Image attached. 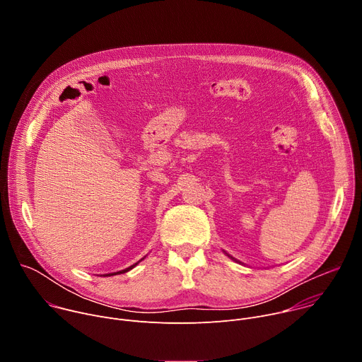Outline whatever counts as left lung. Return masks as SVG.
Listing matches in <instances>:
<instances>
[{"label": "left lung", "mask_w": 362, "mask_h": 362, "mask_svg": "<svg viewBox=\"0 0 362 362\" xmlns=\"http://www.w3.org/2000/svg\"><path fill=\"white\" fill-rule=\"evenodd\" d=\"M230 257H232V256H230ZM232 259H233V261H236V259H235V257H232ZM236 262H239V261H236Z\"/></svg>", "instance_id": "left-lung-1"}]
</instances>
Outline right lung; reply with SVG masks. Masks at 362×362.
Returning <instances> with one entry per match:
<instances>
[{"instance_id":"add662e5","label":"right lung","mask_w":362,"mask_h":362,"mask_svg":"<svg viewBox=\"0 0 362 362\" xmlns=\"http://www.w3.org/2000/svg\"><path fill=\"white\" fill-rule=\"evenodd\" d=\"M139 262H140V261H139ZM139 262H136V264H134V265H132V267H129V268H126V269H123V271H119V272H115V274H107V275H106V276H113V275H120V274H124V272H129V271H130V269H133V268H134V267H136V265H137V264H139Z\"/></svg>"}]
</instances>
